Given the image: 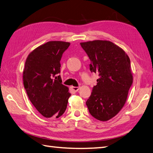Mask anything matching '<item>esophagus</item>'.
I'll return each instance as SVG.
<instances>
[{
    "mask_svg": "<svg viewBox=\"0 0 153 153\" xmlns=\"http://www.w3.org/2000/svg\"><path fill=\"white\" fill-rule=\"evenodd\" d=\"M71 89H72L74 91L77 92V91H78V90L79 89V87H71Z\"/></svg>",
    "mask_w": 153,
    "mask_h": 153,
    "instance_id": "esophagus-1",
    "label": "esophagus"
}]
</instances>
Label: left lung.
Masks as SVG:
<instances>
[{"instance_id": "8db88e82", "label": "left lung", "mask_w": 153, "mask_h": 153, "mask_svg": "<svg viewBox=\"0 0 153 153\" xmlns=\"http://www.w3.org/2000/svg\"><path fill=\"white\" fill-rule=\"evenodd\" d=\"M80 45L90 59V71L99 77L86 105L94 118L107 121L120 111L126 101L133 83L130 60L124 51L108 41Z\"/></svg>"}]
</instances>
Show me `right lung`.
Here are the masks:
<instances>
[{
  "mask_svg": "<svg viewBox=\"0 0 153 153\" xmlns=\"http://www.w3.org/2000/svg\"><path fill=\"white\" fill-rule=\"evenodd\" d=\"M70 43L49 41L35 48L25 61L23 81L30 101L45 118H59L71 94L62 83L60 61Z\"/></svg>",
  "mask_w": 153,
  "mask_h": 153,
  "instance_id": "right-lung-1",
  "label": "right lung"
}]
</instances>
